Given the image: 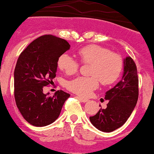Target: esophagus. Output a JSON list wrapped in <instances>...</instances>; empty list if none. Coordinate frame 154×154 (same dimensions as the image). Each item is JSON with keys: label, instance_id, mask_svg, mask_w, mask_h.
<instances>
[{"label": "esophagus", "instance_id": "esophagus-1", "mask_svg": "<svg viewBox=\"0 0 154 154\" xmlns=\"http://www.w3.org/2000/svg\"><path fill=\"white\" fill-rule=\"evenodd\" d=\"M79 99L81 100L82 102H87L88 101V99H86V98H82V97H78Z\"/></svg>", "mask_w": 154, "mask_h": 154}]
</instances>
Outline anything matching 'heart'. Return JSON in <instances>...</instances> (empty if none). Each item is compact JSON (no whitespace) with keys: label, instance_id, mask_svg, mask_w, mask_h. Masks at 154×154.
<instances>
[{"label":"heart","instance_id":"obj_1","mask_svg":"<svg viewBox=\"0 0 154 154\" xmlns=\"http://www.w3.org/2000/svg\"><path fill=\"white\" fill-rule=\"evenodd\" d=\"M79 61L82 64H91L90 77L79 76L68 82L69 91L80 96L88 97L99 85H109L117 81L124 67L121 56L115 52L99 45L90 44L77 52ZM57 66L66 75H73L78 72L79 63L67 53L59 56Z\"/></svg>","mask_w":154,"mask_h":154}]
</instances>
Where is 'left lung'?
Masks as SVG:
<instances>
[{
    "mask_svg": "<svg viewBox=\"0 0 154 154\" xmlns=\"http://www.w3.org/2000/svg\"><path fill=\"white\" fill-rule=\"evenodd\" d=\"M124 64L121 80L105 93V98L108 100L107 108H101L96 115L89 118L91 123L103 132H111L121 128L131 116L137 102L139 82L136 64L131 57H127Z\"/></svg>",
    "mask_w": 154,
    "mask_h": 154,
    "instance_id": "left-lung-1",
    "label": "left lung"
}]
</instances>
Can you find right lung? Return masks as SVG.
<instances>
[{
  "mask_svg": "<svg viewBox=\"0 0 154 154\" xmlns=\"http://www.w3.org/2000/svg\"><path fill=\"white\" fill-rule=\"evenodd\" d=\"M66 39L43 35L34 39L20 53L14 69V98L17 107L28 123L44 127L60 116L70 94L59 90L47 97L43 88L52 84L57 71V60L69 49Z\"/></svg>",
  "mask_w": 154,
  "mask_h": 154,
  "instance_id": "obj_1",
  "label": "right lung"
}]
</instances>
